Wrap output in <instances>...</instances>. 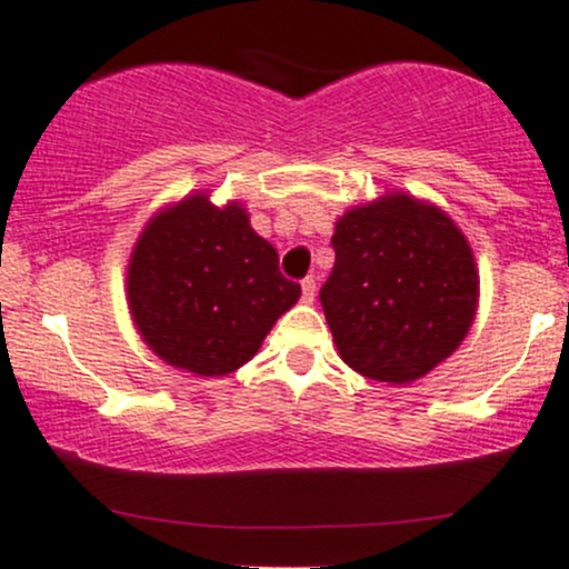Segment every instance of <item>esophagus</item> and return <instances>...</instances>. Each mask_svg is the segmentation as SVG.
I'll list each match as a JSON object with an SVG mask.
<instances>
[{
    "label": "esophagus",
    "instance_id": "1",
    "mask_svg": "<svg viewBox=\"0 0 569 569\" xmlns=\"http://www.w3.org/2000/svg\"><path fill=\"white\" fill-rule=\"evenodd\" d=\"M302 300L308 302V305L316 300V280L313 278H305L302 280Z\"/></svg>",
    "mask_w": 569,
    "mask_h": 569
}]
</instances>
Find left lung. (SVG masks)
I'll list each match as a JSON object with an SVG mask.
<instances>
[{
	"label": "left lung",
	"mask_w": 569,
	"mask_h": 569,
	"mask_svg": "<svg viewBox=\"0 0 569 569\" xmlns=\"http://www.w3.org/2000/svg\"><path fill=\"white\" fill-rule=\"evenodd\" d=\"M319 300L338 355L365 379L409 385L458 349L480 274L450 214L409 193L346 209Z\"/></svg>",
	"instance_id": "1"
}]
</instances>
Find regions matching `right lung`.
<instances>
[{"label":"right lung","mask_w":569,"mask_h":569,"mask_svg":"<svg viewBox=\"0 0 569 569\" xmlns=\"http://www.w3.org/2000/svg\"><path fill=\"white\" fill-rule=\"evenodd\" d=\"M300 295L244 207H214L207 190L154 212L128 261V308L141 340L196 376L242 368Z\"/></svg>","instance_id":"1"}]
</instances>
